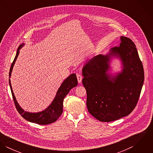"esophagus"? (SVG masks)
<instances>
[{"mask_svg": "<svg viewBox=\"0 0 153 153\" xmlns=\"http://www.w3.org/2000/svg\"><path fill=\"white\" fill-rule=\"evenodd\" d=\"M76 77H77V79H78V81L79 83H81V81H82V76L81 75L79 74H76Z\"/></svg>", "mask_w": 153, "mask_h": 153, "instance_id": "obj_1", "label": "esophagus"}]
</instances>
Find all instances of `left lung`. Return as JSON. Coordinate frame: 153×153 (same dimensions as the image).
<instances>
[{"mask_svg":"<svg viewBox=\"0 0 153 153\" xmlns=\"http://www.w3.org/2000/svg\"><path fill=\"white\" fill-rule=\"evenodd\" d=\"M119 47L100 54L82 68V84L87 94L89 112L101 122H111L128 115L138 101L144 80L143 64L134 43L121 36ZM122 61V70L115 76L108 72L112 58Z\"/></svg>","mask_w":153,"mask_h":153,"instance_id":"1","label":"left lung"}]
</instances>
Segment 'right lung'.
Listing matches in <instances>:
<instances>
[{"label": "right lung", "instance_id": "right-lung-1", "mask_svg": "<svg viewBox=\"0 0 153 153\" xmlns=\"http://www.w3.org/2000/svg\"><path fill=\"white\" fill-rule=\"evenodd\" d=\"M24 45L25 44H21L18 47L16 55L10 66L9 74V85L15 102V105L18 112L21 115L23 118H25L27 121L30 123H34L41 125L49 124L55 122L62 115L63 112V101L64 98L72 88L76 87L78 85L76 76L75 74H72L66 78L58 89L54 100L49 105V106H48V108L39 112L34 113L25 111L21 107V106L19 105L18 102L16 101V99L12 90L10 79L13 66L15 65V63L19 53V50L24 46Z\"/></svg>", "mask_w": 153, "mask_h": 153}]
</instances>
